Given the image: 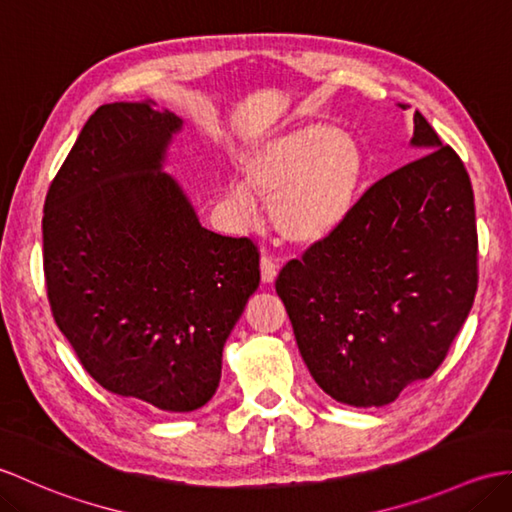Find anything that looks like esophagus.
<instances>
[{
	"label": "esophagus",
	"instance_id": "1",
	"mask_svg": "<svg viewBox=\"0 0 512 512\" xmlns=\"http://www.w3.org/2000/svg\"><path fill=\"white\" fill-rule=\"evenodd\" d=\"M261 281L264 283H272L277 279V272H279V266H277V261L272 259L270 255H264L261 257Z\"/></svg>",
	"mask_w": 512,
	"mask_h": 512
}]
</instances>
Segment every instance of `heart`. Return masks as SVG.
Here are the masks:
<instances>
[{
  "instance_id": "heart-1",
  "label": "heart",
  "mask_w": 512,
  "mask_h": 512,
  "mask_svg": "<svg viewBox=\"0 0 512 512\" xmlns=\"http://www.w3.org/2000/svg\"><path fill=\"white\" fill-rule=\"evenodd\" d=\"M364 174L358 139L329 124H303L248 148L244 185H235L233 194L246 211L255 209L253 196L268 205L283 240L314 246L351 216Z\"/></svg>"
}]
</instances>
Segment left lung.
Segmentation results:
<instances>
[{"label": "left lung", "instance_id": "8db88e82", "mask_svg": "<svg viewBox=\"0 0 512 512\" xmlns=\"http://www.w3.org/2000/svg\"><path fill=\"white\" fill-rule=\"evenodd\" d=\"M412 146L424 154L368 187L275 283L316 384L355 408L386 406L430 377L478 290L465 163L419 111Z\"/></svg>", "mask_w": 512, "mask_h": 512}]
</instances>
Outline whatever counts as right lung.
<instances>
[{
    "instance_id": "obj_1",
    "label": "right lung",
    "mask_w": 512,
    "mask_h": 512,
    "mask_svg": "<svg viewBox=\"0 0 512 512\" xmlns=\"http://www.w3.org/2000/svg\"><path fill=\"white\" fill-rule=\"evenodd\" d=\"M183 122L152 100L95 111L43 213L47 301L85 371L163 412L213 397L222 349L259 285L248 237L200 227L165 148Z\"/></svg>"
}]
</instances>
